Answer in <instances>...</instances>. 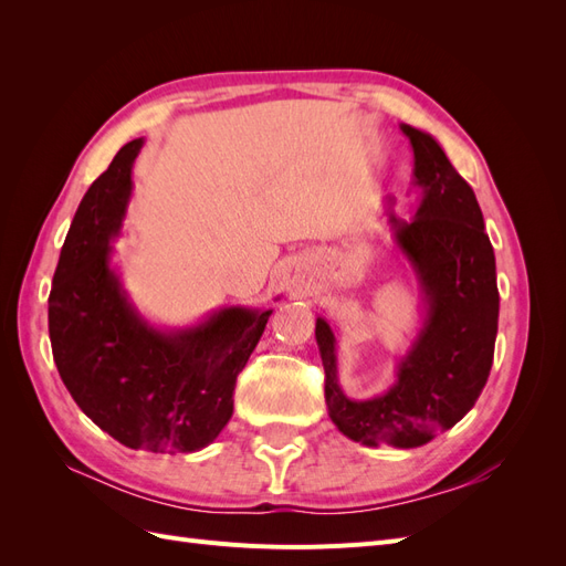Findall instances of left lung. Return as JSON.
Instances as JSON below:
<instances>
[{"mask_svg":"<svg viewBox=\"0 0 566 566\" xmlns=\"http://www.w3.org/2000/svg\"><path fill=\"white\" fill-rule=\"evenodd\" d=\"M413 146L422 205L397 241L413 262L430 300L424 331L399 366L385 397L349 401L335 375V337L316 321L325 370V403L337 430L368 447L418 449L453 427L482 394L499 333L495 256L470 184L430 134L403 125Z\"/></svg>","mask_w":566,"mask_h":566,"instance_id":"left-lung-1","label":"left lung"}]
</instances>
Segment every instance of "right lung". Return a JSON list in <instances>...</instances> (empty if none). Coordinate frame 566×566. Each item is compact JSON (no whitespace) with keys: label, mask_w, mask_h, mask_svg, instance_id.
<instances>
[{"label":"right lung","mask_w":566,"mask_h":566,"mask_svg":"<svg viewBox=\"0 0 566 566\" xmlns=\"http://www.w3.org/2000/svg\"><path fill=\"white\" fill-rule=\"evenodd\" d=\"M134 139L117 150L73 217L49 293V337L61 380L101 430L129 449L193 453L224 430L235 378L271 312L231 306L177 335L139 321L108 266L132 191Z\"/></svg>","instance_id":"1"}]
</instances>
